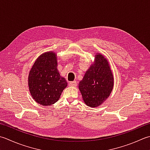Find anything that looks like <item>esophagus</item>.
I'll use <instances>...</instances> for the list:
<instances>
[{
  "instance_id": "esophagus-1",
  "label": "esophagus",
  "mask_w": 150,
  "mask_h": 150,
  "mask_svg": "<svg viewBox=\"0 0 150 150\" xmlns=\"http://www.w3.org/2000/svg\"><path fill=\"white\" fill-rule=\"evenodd\" d=\"M69 85L71 86H77V82L76 81H73V82H70L69 83Z\"/></svg>"
}]
</instances>
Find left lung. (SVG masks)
<instances>
[{
    "label": "left lung",
    "instance_id": "obj_1",
    "mask_svg": "<svg viewBox=\"0 0 150 150\" xmlns=\"http://www.w3.org/2000/svg\"><path fill=\"white\" fill-rule=\"evenodd\" d=\"M95 57V63L79 84L84 103L90 107H98L106 100L114 86L113 75L107 60L100 54Z\"/></svg>",
    "mask_w": 150,
    "mask_h": 150
}]
</instances>
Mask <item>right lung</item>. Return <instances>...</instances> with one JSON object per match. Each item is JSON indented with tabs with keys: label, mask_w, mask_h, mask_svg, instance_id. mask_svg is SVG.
<instances>
[{
	"label": "right lung",
	"mask_w": 150,
	"mask_h": 150,
	"mask_svg": "<svg viewBox=\"0 0 150 150\" xmlns=\"http://www.w3.org/2000/svg\"><path fill=\"white\" fill-rule=\"evenodd\" d=\"M57 69V54L47 52L35 62L28 75L29 90L33 99L43 106L54 104L67 86Z\"/></svg>",
	"instance_id": "1"
}]
</instances>
